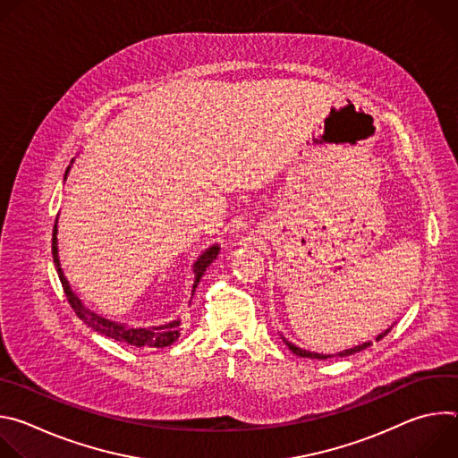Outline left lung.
<instances>
[{
	"mask_svg": "<svg viewBox=\"0 0 458 458\" xmlns=\"http://www.w3.org/2000/svg\"><path fill=\"white\" fill-rule=\"evenodd\" d=\"M391 328H394V324L389 326L387 330H384L382 334H378L377 335V339L375 341H380V339H384L389 332H391ZM283 341H284V344L297 355V357H306V359H318V360H324V359H330V357H348V355H353V353H357V352H362V350H366V348H369L371 346V341H368V343H362V344H359V346H353V348H350V350H344V352H339V353H335V355H324V353H317V352H308V350H302V348H299V346H295V344H292L288 339H284L283 337Z\"/></svg>",
	"mask_w": 458,
	"mask_h": 458,
	"instance_id": "1",
	"label": "left lung"
}]
</instances>
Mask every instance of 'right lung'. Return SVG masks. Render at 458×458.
<instances>
[{
	"label": "right lung",
	"instance_id": "1",
	"mask_svg": "<svg viewBox=\"0 0 458 458\" xmlns=\"http://www.w3.org/2000/svg\"><path fill=\"white\" fill-rule=\"evenodd\" d=\"M69 172H71V166L67 168V172H64V179H67ZM219 251H221V246L212 244L193 263L195 279H193V286H191V297H193V292H195V288H198L203 274L214 263L216 257L219 255ZM52 257H54V265H55L59 281L63 284L64 295H67V299H69L72 310L76 311V315L94 332H98V334H101L108 339H114V341H119V343H124V344H130V346H136V348H165V346L174 344L179 339L181 318L170 320V322L161 324V326H128L126 322L112 320V318H106V317L89 310L83 304V301L74 293L67 277H64V274L61 270L59 255H57V219H55L54 230H52Z\"/></svg>",
	"mask_w": 458,
	"mask_h": 458
}]
</instances>
